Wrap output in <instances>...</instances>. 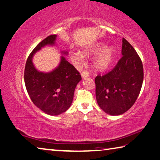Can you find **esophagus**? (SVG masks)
<instances>
[{"label": "esophagus", "instance_id": "34e87169", "mask_svg": "<svg viewBox=\"0 0 160 160\" xmlns=\"http://www.w3.org/2000/svg\"><path fill=\"white\" fill-rule=\"evenodd\" d=\"M81 75H82V77L83 78H87L89 76V72L87 71H82V73H81Z\"/></svg>", "mask_w": 160, "mask_h": 160}]
</instances>
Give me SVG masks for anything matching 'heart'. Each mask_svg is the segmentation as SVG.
<instances>
[{
    "label": "heart",
    "instance_id": "obj_1",
    "mask_svg": "<svg viewBox=\"0 0 160 160\" xmlns=\"http://www.w3.org/2000/svg\"><path fill=\"white\" fill-rule=\"evenodd\" d=\"M99 52L98 56L97 57L95 60V65L97 68L99 69L107 68L112 62L115 56L116 50L112 46H109V47L105 48V44L99 43L93 46L91 49L88 51H86L85 53L87 55L89 54H96ZM71 58L75 61H80L82 59V55L80 52L73 53L71 55Z\"/></svg>",
    "mask_w": 160,
    "mask_h": 160
}]
</instances>
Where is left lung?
<instances>
[{
	"instance_id": "1",
	"label": "left lung",
	"mask_w": 160,
	"mask_h": 160,
	"mask_svg": "<svg viewBox=\"0 0 160 160\" xmlns=\"http://www.w3.org/2000/svg\"><path fill=\"white\" fill-rule=\"evenodd\" d=\"M122 58L112 70L95 78L96 99L106 113L118 115L129 110L136 100L143 80V64L135 49L122 38Z\"/></svg>"
}]
</instances>
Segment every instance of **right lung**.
Segmentation results:
<instances>
[{"label":"right lung","instance_id":"add662e5","mask_svg":"<svg viewBox=\"0 0 160 160\" xmlns=\"http://www.w3.org/2000/svg\"><path fill=\"white\" fill-rule=\"evenodd\" d=\"M56 37V34L48 36L34 48L27 60L24 76L32 102L50 115H60L70 108L75 88L82 79L79 72L63 56L59 66L50 73L40 72L34 68L33 55L44 46L54 45Z\"/></svg>","mask_w":160,"mask_h":160}]
</instances>
